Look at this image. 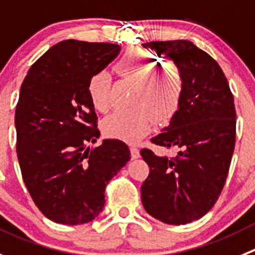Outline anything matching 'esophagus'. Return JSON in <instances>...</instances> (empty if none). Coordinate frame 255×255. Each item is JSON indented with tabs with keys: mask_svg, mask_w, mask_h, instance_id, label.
<instances>
[{
	"mask_svg": "<svg viewBox=\"0 0 255 255\" xmlns=\"http://www.w3.org/2000/svg\"><path fill=\"white\" fill-rule=\"evenodd\" d=\"M130 156H132V160H135L139 157V149L137 147H130Z\"/></svg>",
	"mask_w": 255,
	"mask_h": 255,
	"instance_id": "obj_1",
	"label": "esophagus"
}]
</instances>
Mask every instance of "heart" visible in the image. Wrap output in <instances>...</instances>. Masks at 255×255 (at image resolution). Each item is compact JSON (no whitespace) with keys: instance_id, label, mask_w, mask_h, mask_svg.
Segmentation results:
<instances>
[{"instance_id":"b5f03b06","label":"heart","mask_w":255,"mask_h":255,"mask_svg":"<svg viewBox=\"0 0 255 255\" xmlns=\"http://www.w3.org/2000/svg\"><path fill=\"white\" fill-rule=\"evenodd\" d=\"M157 60L139 50L127 52L116 64L117 74L134 83L132 102L134 106L113 112L103 121V132L111 138L137 142L153 127L154 118L166 123L177 112L184 89L180 70L165 65L154 70ZM111 79L106 71L94 74L88 82V95L97 111L109 106Z\"/></svg>"}]
</instances>
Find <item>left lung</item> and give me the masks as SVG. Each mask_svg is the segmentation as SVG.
<instances>
[{
	"mask_svg": "<svg viewBox=\"0 0 255 255\" xmlns=\"http://www.w3.org/2000/svg\"><path fill=\"white\" fill-rule=\"evenodd\" d=\"M142 46L166 56L180 70L184 89L177 112L151 139L175 157L143 148L149 175L141 187L144 210L170 225L203 218L216 203L229 172L237 113L229 83L219 64L189 40L152 41Z\"/></svg>",
	"mask_w": 255,
	"mask_h": 255,
	"instance_id": "left-lung-1",
	"label": "left lung"
}]
</instances>
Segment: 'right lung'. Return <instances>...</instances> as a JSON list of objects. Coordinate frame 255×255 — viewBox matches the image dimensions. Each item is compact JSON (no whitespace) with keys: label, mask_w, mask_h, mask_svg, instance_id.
Here are the masks:
<instances>
[{"label":"right lung","mask_w":255,"mask_h":255,"mask_svg":"<svg viewBox=\"0 0 255 255\" xmlns=\"http://www.w3.org/2000/svg\"><path fill=\"white\" fill-rule=\"evenodd\" d=\"M120 45L64 40L27 71L16 106L18 163L35 205L50 220L79 225L103 210L104 191L129 161L120 139H104L88 82L118 56Z\"/></svg>","instance_id":"obj_1"}]
</instances>
